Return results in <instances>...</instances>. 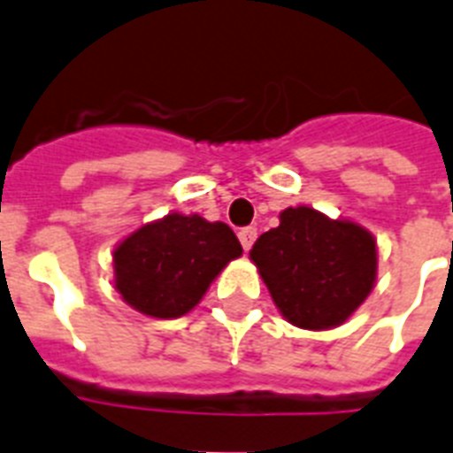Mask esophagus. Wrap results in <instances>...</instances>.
<instances>
[{"label": "esophagus", "mask_w": 453, "mask_h": 453, "mask_svg": "<svg viewBox=\"0 0 453 453\" xmlns=\"http://www.w3.org/2000/svg\"><path fill=\"white\" fill-rule=\"evenodd\" d=\"M237 234H239V242H242V246H244V251H249V249L253 246V242H256V237H258V230L249 226V227H242Z\"/></svg>", "instance_id": "esophagus-1"}]
</instances>
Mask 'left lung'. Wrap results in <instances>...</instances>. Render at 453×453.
Segmentation results:
<instances>
[{"label":"left lung","instance_id":"1","mask_svg":"<svg viewBox=\"0 0 453 453\" xmlns=\"http://www.w3.org/2000/svg\"><path fill=\"white\" fill-rule=\"evenodd\" d=\"M265 286L293 326L328 330L365 303L377 277V244L365 227L288 207L251 249Z\"/></svg>","mask_w":453,"mask_h":453}]
</instances>
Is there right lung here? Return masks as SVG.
Listing matches in <instances>:
<instances>
[{
  "instance_id": "right-lung-1",
  "label": "right lung",
  "mask_w": 453,
  "mask_h": 453,
  "mask_svg": "<svg viewBox=\"0 0 453 453\" xmlns=\"http://www.w3.org/2000/svg\"><path fill=\"white\" fill-rule=\"evenodd\" d=\"M242 256L226 223L169 214L123 239L113 251L116 290L137 311L179 319L200 303L220 270Z\"/></svg>"
}]
</instances>
